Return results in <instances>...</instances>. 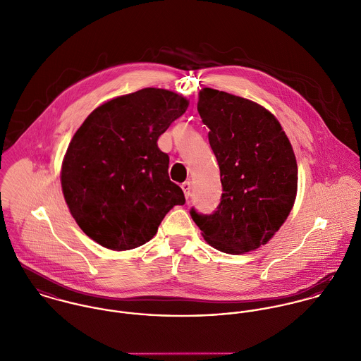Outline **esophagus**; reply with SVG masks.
Masks as SVG:
<instances>
[{"mask_svg":"<svg viewBox=\"0 0 361 361\" xmlns=\"http://www.w3.org/2000/svg\"><path fill=\"white\" fill-rule=\"evenodd\" d=\"M182 190L185 193V197L189 199L190 195H192V183H190V180H186V182L182 183Z\"/></svg>","mask_w":361,"mask_h":361,"instance_id":"obj_1","label":"esophagus"}]
</instances>
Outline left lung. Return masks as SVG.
<instances>
[{
	"label": "left lung",
	"instance_id": "obj_1",
	"mask_svg": "<svg viewBox=\"0 0 361 361\" xmlns=\"http://www.w3.org/2000/svg\"><path fill=\"white\" fill-rule=\"evenodd\" d=\"M197 109L209 129L222 195L216 209L190 215L207 242L229 255L265 245L288 218L298 190V164L276 118L250 100L203 89Z\"/></svg>",
	"mask_w": 361,
	"mask_h": 361
}]
</instances>
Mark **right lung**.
<instances>
[{
	"label": "right lung",
	"instance_id": "obj_1",
	"mask_svg": "<svg viewBox=\"0 0 361 361\" xmlns=\"http://www.w3.org/2000/svg\"><path fill=\"white\" fill-rule=\"evenodd\" d=\"M188 104L173 92L142 89L100 105L75 133L62 164V192L80 229L99 245L139 247L172 207L185 204L157 140Z\"/></svg>",
	"mask_w": 361,
	"mask_h": 361
}]
</instances>
